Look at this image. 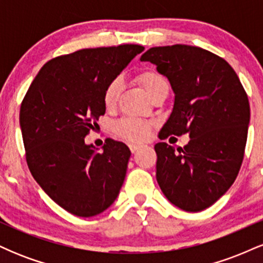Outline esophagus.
Masks as SVG:
<instances>
[{"instance_id":"obj_1","label":"esophagus","mask_w":263,"mask_h":263,"mask_svg":"<svg viewBox=\"0 0 263 263\" xmlns=\"http://www.w3.org/2000/svg\"><path fill=\"white\" fill-rule=\"evenodd\" d=\"M129 149H131V152L132 153H136V152H138V151L141 149V146L140 144H129Z\"/></svg>"}]
</instances>
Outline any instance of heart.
Masks as SVG:
<instances>
[{"label":"heart","instance_id":"1","mask_svg":"<svg viewBox=\"0 0 263 263\" xmlns=\"http://www.w3.org/2000/svg\"><path fill=\"white\" fill-rule=\"evenodd\" d=\"M136 78L151 98L159 90L167 89V87L170 89L165 78L155 70H149V69L142 70ZM121 89L122 83L120 78H115L107 84L104 90V95H102L105 107L112 108L116 106L119 96L121 93ZM115 132L126 141L143 142L148 140L151 136V123L140 119L128 117V119H123L115 125Z\"/></svg>","mask_w":263,"mask_h":263}]
</instances>
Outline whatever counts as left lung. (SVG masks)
Returning <instances> with one entry per match:
<instances>
[{
  "label": "left lung",
  "mask_w": 263,
  "mask_h": 263,
  "mask_svg": "<svg viewBox=\"0 0 263 263\" xmlns=\"http://www.w3.org/2000/svg\"><path fill=\"white\" fill-rule=\"evenodd\" d=\"M141 62L155 64L174 92L159 138L190 137L177 151L165 142L156 144L157 182L179 209H206L228 192L242 164L250 123L245 89L226 60L203 48L155 47Z\"/></svg>",
  "instance_id": "8db88e82"
}]
</instances>
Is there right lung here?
I'll list each match as a JSON object with an SVG mask.
<instances>
[{
  "label": "right lung",
  "instance_id": "1",
  "mask_svg": "<svg viewBox=\"0 0 263 263\" xmlns=\"http://www.w3.org/2000/svg\"><path fill=\"white\" fill-rule=\"evenodd\" d=\"M144 47L81 49L42 66L20 111L26 159L33 178L73 215L90 218L116 200L131 151L106 138L102 152L85 136L105 114V87Z\"/></svg>",
  "mask_w": 263,
  "mask_h": 263
}]
</instances>
